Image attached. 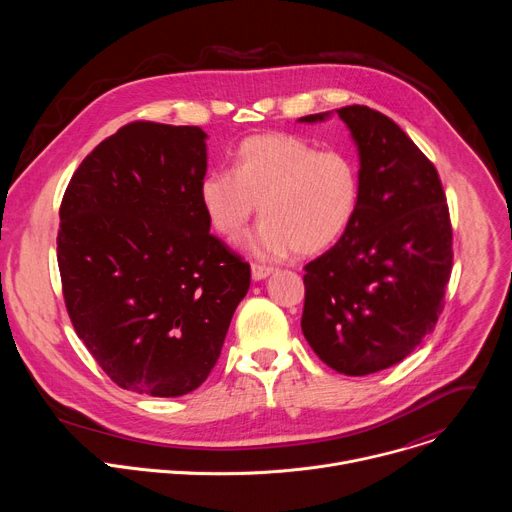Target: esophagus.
<instances>
[{
	"label": "esophagus",
	"instance_id": "34e87169",
	"mask_svg": "<svg viewBox=\"0 0 512 512\" xmlns=\"http://www.w3.org/2000/svg\"><path fill=\"white\" fill-rule=\"evenodd\" d=\"M271 273H273V267H269V265H259V263L251 265V275L255 281H261V279L269 277Z\"/></svg>",
	"mask_w": 512,
	"mask_h": 512
}]
</instances>
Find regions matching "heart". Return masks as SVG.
<instances>
[{
  "label": "heart",
  "instance_id": "heart-1",
  "mask_svg": "<svg viewBox=\"0 0 512 512\" xmlns=\"http://www.w3.org/2000/svg\"><path fill=\"white\" fill-rule=\"evenodd\" d=\"M358 196V170L346 154L289 133L243 139L233 172L212 170L198 184L206 221L225 241L243 235L259 206L263 225L249 247L265 259L326 251L352 223Z\"/></svg>",
  "mask_w": 512,
  "mask_h": 512
}]
</instances>
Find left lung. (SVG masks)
Here are the masks:
<instances>
[{
	"mask_svg": "<svg viewBox=\"0 0 512 512\" xmlns=\"http://www.w3.org/2000/svg\"><path fill=\"white\" fill-rule=\"evenodd\" d=\"M336 113L358 148L360 196L340 241L306 265L302 332L330 369L364 377L433 332L452 273V223L435 166L393 119L364 105Z\"/></svg>",
	"mask_w": 512,
	"mask_h": 512,
	"instance_id": "obj_1",
	"label": "left lung"
}]
</instances>
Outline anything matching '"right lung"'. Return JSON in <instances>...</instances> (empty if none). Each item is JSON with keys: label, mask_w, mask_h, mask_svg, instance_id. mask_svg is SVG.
Instances as JSON below:
<instances>
[{"label": "right lung", "mask_w": 512, "mask_h": 512, "mask_svg": "<svg viewBox=\"0 0 512 512\" xmlns=\"http://www.w3.org/2000/svg\"><path fill=\"white\" fill-rule=\"evenodd\" d=\"M206 133L135 121L101 141L60 204L58 269L79 338L121 389L180 397L221 356L251 267L198 198Z\"/></svg>", "instance_id": "obj_1"}]
</instances>
